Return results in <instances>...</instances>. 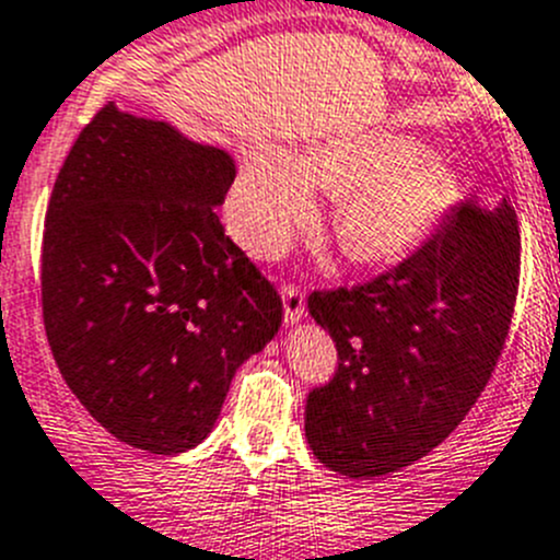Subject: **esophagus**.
Here are the masks:
<instances>
[{
    "mask_svg": "<svg viewBox=\"0 0 560 560\" xmlns=\"http://www.w3.org/2000/svg\"><path fill=\"white\" fill-rule=\"evenodd\" d=\"M281 298H284V319L287 323H298L306 314V295L298 284H281Z\"/></svg>",
    "mask_w": 560,
    "mask_h": 560,
    "instance_id": "34e87169",
    "label": "esophagus"
}]
</instances>
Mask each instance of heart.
<instances>
[{
    "label": "heart",
    "instance_id": "obj_1",
    "mask_svg": "<svg viewBox=\"0 0 560 560\" xmlns=\"http://www.w3.org/2000/svg\"><path fill=\"white\" fill-rule=\"evenodd\" d=\"M314 188L339 197L334 232L347 257L385 268L410 257L446 213L454 172L390 133L341 136L301 155L257 148L232 183V232L259 257H276L317 215Z\"/></svg>",
    "mask_w": 560,
    "mask_h": 560
}]
</instances>
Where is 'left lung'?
I'll return each instance as SVG.
<instances>
[{"mask_svg": "<svg viewBox=\"0 0 560 560\" xmlns=\"http://www.w3.org/2000/svg\"><path fill=\"white\" fill-rule=\"evenodd\" d=\"M520 284L517 213L459 205L396 268L352 290H314L308 314L339 366L306 399V438L350 479L394 474L441 446L492 377Z\"/></svg>", "mask_w": 560, "mask_h": 560, "instance_id": "8db88e82", "label": "left lung"}]
</instances>
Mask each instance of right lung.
I'll use <instances>...</instances> for the list:
<instances>
[{"label": "right lung", "mask_w": 560, "mask_h": 560, "mask_svg": "<svg viewBox=\"0 0 560 560\" xmlns=\"http://www.w3.org/2000/svg\"><path fill=\"white\" fill-rule=\"evenodd\" d=\"M232 180L230 153L106 103L48 199L54 361L97 424L142 452L202 443L237 366L279 334V292L215 215Z\"/></svg>", "instance_id": "1"}]
</instances>
